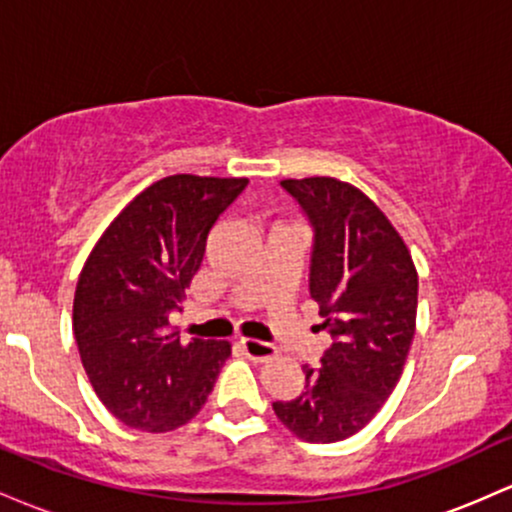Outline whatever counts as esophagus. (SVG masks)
Returning <instances> with one entry per match:
<instances>
[{
    "mask_svg": "<svg viewBox=\"0 0 512 512\" xmlns=\"http://www.w3.org/2000/svg\"><path fill=\"white\" fill-rule=\"evenodd\" d=\"M240 349L243 354L252 358V361H272L276 356V346L267 342H257V339H240Z\"/></svg>",
    "mask_w": 512,
    "mask_h": 512,
    "instance_id": "esophagus-1",
    "label": "esophagus"
}]
</instances>
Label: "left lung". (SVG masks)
<instances>
[{
  "mask_svg": "<svg viewBox=\"0 0 512 512\" xmlns=\"http://www.w3.org/2000/svg\"><path fill=\"white\" fill-rule=\"evenodd\" d=\"M315 228L310 298L332 346L320 368L303 366L305 392L274 414L305 443H337L392 395L416 330L419 274L383 209L337 178L281 180Z\"/></svg>",
  "mask_w": 512,
  "mask_h": 512,
  "instance_id": "8db88e82",
  "label": "left lung"
}]
</instances>
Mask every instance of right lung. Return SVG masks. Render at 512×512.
<instances>
[{
    "mask_svg": "<svg viewBox=\"0 0 512 512\" xmlns=\"http://www.w3.org/2000/svg\"><path fill=\"white\" fill-rule=\"evenodd\" d=\"M248 178L168 175L103 231L74 293V337L105 409L129 428L168 433L199 414L231 344L168 330L202 264L207 236Z\"/></svg>",
    "mask_w": 512,
    "mask_h": 512,
    "instance_id": "right-lung-1",
    "label": "right lung"
}]
</instances>
